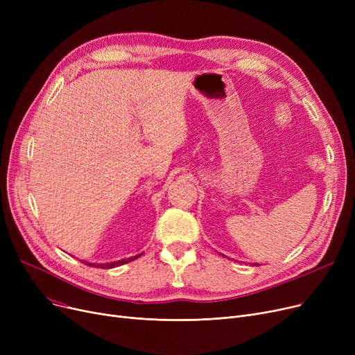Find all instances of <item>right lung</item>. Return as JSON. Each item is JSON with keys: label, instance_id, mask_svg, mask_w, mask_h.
Returning a JSON list of instances; mask_svg holds the SVG:
<instances>
[{"label": "right lung", "instance_id": "right-lung-1", "mask_svg": "<svg viewBox=\"0 0 355 355\" xmlns=\"http://www.w3.org/2000/svg\"><path fill=\"white\" fill-rule=\"evenodd\" d=\"M142 254V253H141ZM141 254L138 256H132V257H126V259H121V260H116V262H110V263H89V262H83L85 265L87 266H93V268H102V269H112L115 266H121V265H125L128 262H132V260L138 259Z\"/></svg>", "mask_w": 355, "mask_h": 355}]
</instances>
